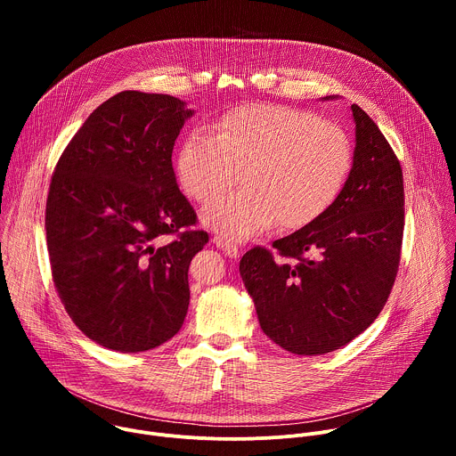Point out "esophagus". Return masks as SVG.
<instances>
[{
    "label": "esophagus",
    "instance_id": "esophagus-1",
    "mask_svg": "<svg viewBox=\"0 0 456 456\" xmlns=\"http://www.w3.org/2000/svg\"><path fill=\"white\" fill-rule=\"evenodd\" d=\"M213 243H215L225 256H229V257H238V256H240L238 245L232 243V241H229V240H225L224 236H215V238H213Z\"/></svg>",
    "mask_w": 456,
    "mask_h": 456
}]
</instances>
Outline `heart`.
<instances>
[{"mask_svg":"<svg viewBox=\"0 0 456 456\" xmlns=\"http://www.w3.org/2000/svg\"><path fill=\"white\" fill-rule=\"evenodd\" d=\"M352 169L343 129L315 115L254 102L224 113L213 126L192 129L176 153V178L191 199L208 202L243 185L202 211L206 227L229 241L269 229H297L327 211Z\"/></svg>","mask_w":456,"mask_h":456,"instance_id":"heart-1","label":"heart"}]
</instances>
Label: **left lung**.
Here are the masks:
<instances>
[{
	"mask_svg": "<svg viewBox=\"0 0 456 456\" xmlns=\"http://www.w3.org/2000/svg\"><path fill=\"white\" fill-rule=\"evenodd\" d=\"M350 110L354 160L336 202L276 240V256L254 247L240 262L259 327L297 355L329 354L362 334L386 305L399 269L403 169L368 113L357 104Z\"/></svg>",
	"mask_w": 456,
	"mask_h": 456,
	"instance_id": "left-lung-1",
	"label": "left lung"
}]
</instances>
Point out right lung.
<instances>
[{"label":"right lung","mask_w":456,"mask_h":456,"mask_svg":"<svg viewBox=\"0 0 456 456\" xmlns=\"http://www.w3.org/2000/svg\"><path fill=\"white\" fill-rule=\"evenodd\" d=\"M194 110L162 94L120 92L95 108L61 155L46 200L55 289L97 345L137 354L169 341L189 306L187 271L209 241L173 171Z\"/></svg>","instance_id":"obj_1"}]
</instances>
